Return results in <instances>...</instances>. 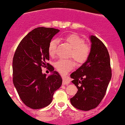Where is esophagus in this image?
<instances>
[{"label": "esophagus", "instance_id": "obj_1", "mask_svg": "<svg viewBox=\"0 0 125 125\" xmlns=\"http://www.w3.org/2000/svg\"><path fill=\"white\" fill-rule=\"evenodd\" d=\"M69 83H70V81H69V80L65 78H63V81H62L63 84H69Z\"/></svg>", "mask_w": 125, "mask_h": 125}]
</instances>
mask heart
Segmentation results:
<instances>
[{
  "label": "heart",
  "instance_id": "heart-1",
  "mask_svg": "<svg viewBox=\"0 0 125 125\" xmlns=\"http://www.w3.org/2000/svg\"><path fill=\"white\" fill-rule=\"evenodd\" d=\"M62 39L72 48L69 57H73L78 64H83L87 61L91 54V47L89 44L85 43L84 39L74 33L67 35L63 37ZM57 45V41L56 39H52L50 41L48 46V52L50 56H54ZM54 66L60 74L66 75L73 69L75 63L71 59H60L55 63Z\"/></svg>",
  "mask_w": 125,
  "mask_h": 125
}]
</instances>
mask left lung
<instances>
[{
  "mask_svg": "<svg viewBox=\"0 0 125 125\" xmlns=\"http://www.w3.org/2000/svg\"><path fill=\"white\" fill-rule=\"evenodd\" d=\"M91 54L89 59L71 74L72 83L78 89L70 99L76 108L88 111L95 108L105 94L111 78L110 55L107 47L99 39L91 36Z\"/></svg>",
  "mask_w": 125,
  "mask_h": 125,
  "instance_id": "left-lung-1",
  "label": "left lung"
}]
</instances>
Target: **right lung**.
I'll return each instance as SVG.
<instances>
[{"label":"right lung","instance_id":"right-lung-1","mask_svg":"<svg viewBox=\"0 0 125 125\" xmlns=\"http://www.w3.org/2000/svg\"><path fill=\"white\" fill-rule=\"evenodd\" d=\"M59 30L39 27L30 31L21 41L12 60L13 83L23 103L32 109H40L52 102L54 92L62 80L49 60L48 46ZM47 67L53 73L48 77L42 73Z\"/></svg>","mask_w":125,"mask_h":125}]
</instances>
